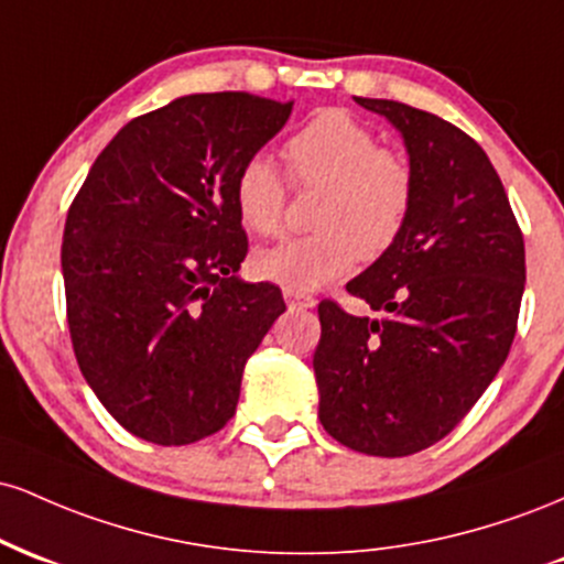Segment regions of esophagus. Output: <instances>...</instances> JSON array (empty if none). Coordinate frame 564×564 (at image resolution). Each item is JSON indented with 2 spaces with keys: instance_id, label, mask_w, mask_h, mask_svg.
Listing matches in <instances>:
<instances>
[{
  "instance_id": "esophagus-1",
  "label": "esophagus",
  "mask_w": 564,
  "mask_h": 564,
  "mask_svg": "<svg viewBox=\"0 0 564 564\" xmlns=\"http://www.w3.org/2000/svg\"><path fill=\"white\" fill-rule=\"evenodd\" d=\"M283 296H286V304L291 310H307V307H315V296H307V294H300V291H283Z\"/></svg>"
}]
</instances>
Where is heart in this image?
Masks as SVG:
<instances>
[{
    "label": "heart",
    "instance_id": "heart-1",
    "mask_svg": "<svg viewBox=\"0 0 564 564\" xmlns=\"http://www.w3.org/2000/svg\"><path fill=\"white\" fill-rule=\"evenodd\" d=\"M294 187H321L310 236L257 251L251 270L289 291H313L345 275L355 257L371 262L398 243L413 212L416 177L394 148L379 145L364 121L345 111L315 113L281 145ZM286 180L264 156H251L232 180V204L254 236H275L286 217Z\"/></svg>",
    "mask_w": 564,
    "mask_h": 564
}]
</instances>
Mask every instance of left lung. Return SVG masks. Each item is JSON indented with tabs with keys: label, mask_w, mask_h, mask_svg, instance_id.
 Instances as JSON below:
<instances>
[{
	"label": "left lung",
	"mask_w": 564,
	"mask_h": 564,
	"mask_svg": "<svg viewBox=\"0 0 564 564\" xmlns=\"http://www.w3.org/2000/svg\"><path fill=\"white\" fill-rule=\"evenodd\" d=\"M403 134L416 196L398 243L347 291L384 318L318 304L323 430L366 456H411L471 411L507 360L525 291V241L485 151L451 121L355 97Z\"/></svg>",
	"instance_id": "obj_1"
}]
</instances>
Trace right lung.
Masks as SVG:
<instances>
[{
	"label": "right lung",
	"instance_id": "right-lung-1",
	"mask_svg": "<svg viewBox=\"0 0 564 564\" xmlns=\"http://www.w3.org/2000/svg\"><path fill=\"white\" fill-rule=\"evenodd\" d=\"M291 106L249 93L177 97L129 121L70 200L61 251L70 345L134 437L191 445L223 430L246 360L286 310L273 283L236 275L249 241L232 180Z\"/></svg>",
	"mask_w": 564,
	"mask_h": 564
}]
</instances>
